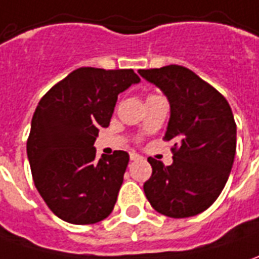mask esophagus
I'll return each instance as SVG.
<instances>
[{"instance_id":"34e87169","label":"esophagus","mask_w":259,"mask_h":259,"mask_svg":"<svg viewBox=\"0 0 259 259\" xmlns=\"http://www.w3.org/2000/svg\"><path fill=\"white\" fill-rule=\"evenodd\" d=\"M143 157L140 156V154H137V153H130V160H133V161H137V160H142Z\"/></svg>"}]
</instances>
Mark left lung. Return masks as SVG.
Returning <instances> with one entry per match:
<instances>
[{"mask_svg": "<svg viewBox=\"0 0 259 259\" xmlns=\"http://www.w3.org/2000/svg\"><path fill=\"white\" fill-rule=\"evenodd\" d=\"M170 103L164 140H173V164L149 159L152 177L143 190L154 210L171 218L205 211L221 194L237 149V124L227 99L180 65L139 69Z\"/></svg>", "mask_w": 259, "mask_h": 259, "instance_id": "obj_1", "label": "left lung"}]
</instances>
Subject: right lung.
<instances>
[{
	"mask_svg": "<svg viewBox=\"0 0 259 259\" xmlns=\"http://www.w3.org/2000/svg\"><path fill=\"white\" fill-rule=\"evenodd\" d=\"M139 82L133 69L79 68L39 100L26 154L35 187L56 217L83 226L113 211L129 154L96 160L93 143L109 126L117 95Z\"/></svg>",
	"mask_w": 259,
	"mask_h": 259,
	"instance_id": "obj_1",
	"label": "right lung"
}]
</instances>
